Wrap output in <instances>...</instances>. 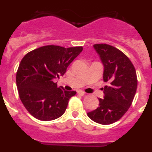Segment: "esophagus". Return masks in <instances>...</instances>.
I'll return each instance as SVG.
<instances>
[{"label": "esophagus", "instance_id": "esophagus-1", "mask_svg": "<svg viewBox=\"0 0 152 152\" xmlns=\"http://www.w3.org/2000/svg\"><path fill=\"white\" fill-rule=\"evenodd\" d=\"M77 94H78L80 96H84V95L86 94V93L84 92V91H77Z\"/></svg>", "mask_w": 152, "mask_h": 152}]
</instances>
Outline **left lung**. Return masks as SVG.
<instances>
[{
	"instance_id": "left-lung-1",
	"label": "left lung",
	"mask_w": 152,
	"mask_h": 152,
	"mask_svg": "<svg viewBox=\"0 0 152 152\" xmlns=\"http://www.w3.org/2000/svg\"><path fill=\"white\" fill-rule=\"evenodd\" d=\"M94 48L100 56L104 67L103 99L99 98V107L88 113V117L102 125L112 124L121 119L127 112L137 89L135 67L126 55L112 45L95 44Z\"/></svg>"
}]
</instances>
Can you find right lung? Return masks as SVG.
Here are the masks:
<instances>
[{"label":"right lung","instance_id":"1","mask_svg":"<svg viewBox=\"0 0 152 152\" xmlns=\"http://www.w3.org/2000/svg\"><path fill=\"white\" fill-rule=\"evenodd\" d=\"M82 50V46L45 45L23 58L16 82L21 101L32 116L50 121L64 114L70 98L76 91L58 88L54 79L64 75L68 65Z\"/></svg>","mask_w":152,"mask_h":152}]
</instances>
